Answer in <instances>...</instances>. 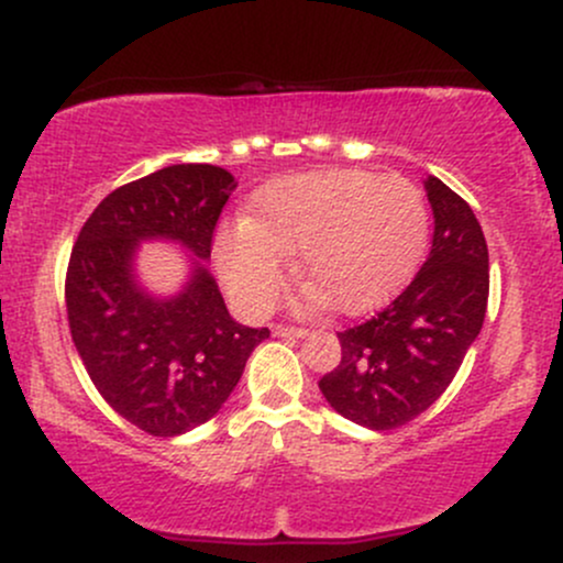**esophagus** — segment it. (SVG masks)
Here are the masks:
<instances>
[{"mask_svg":"<svg viewBox=\"0 0 563 563\" xmlns=\"http://www.w3.org/2000/svg\"><path fill=\"white\" fill-rule=\"evenodd\" d=\"M277 339H307L309 331L307 328H288V325H277L275 328Z\"/></svg>","mask_w":563,"mask_h":563,"instance_id":"obj_1","label":"esophagus"}]
</instances>
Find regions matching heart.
<instances>
[{
  "label": "heart",
  "mask_w": 563,
  "mask_h": 563,
  "mask_svg": "<svg viewBox=\"0 0 563 563\" xmlns=\"http://www.w3.org/2000/svg\"><path fill=\"white\" fill-rule=\"evenodd\" d=\"M426 241L429 206L410 179L320 169L264 187L249 219L217 230L214 260L245 314L273 309L294 251L309 277L301 301L357 314L402 288Z\"/></svg>",
  "instance_id": "heart-1"
}]
</instances>
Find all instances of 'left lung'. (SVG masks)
Returning a JSON list of instances; mask_svg holds the SVG:
<instances>
[{
  "instance_id": "left-lung-1",
  "label": "left lung",
  "mask_w": 563,
  "mask_h": 563,
  "mask_svg": "<svg viewBox=\"0 0 563 563\" xmlns=\"http://www.w3.org/2000/svg\"><path fill=\"white\" fill-rule=\"evenodd\" d=\"M423 187L434 211L429 260L384 312L339 333L341 363L320 378L328 405L373 431L399 429L442 397L487 312L482 224L442 179Z\"/></svg>"
}]
</instances>
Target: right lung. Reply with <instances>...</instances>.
I'll return each mask as SVG.
<instances>
[{
    "instance_id": "1",
    "label": "right lung",
    "mask_w": 563,
    "mask_h": 563,
    "mask_svg": "<svg viewBox=\"0 0 563 563\" xmlns=\"http://www.w3.org/2000/svg\"><path fill=\"white\" fill-rule=\"evenodd\" d=\"M235 187L222 166H166L113 190L70 251L66 307L76 352L102 399L153 437H179L214 418L251 352L269 339L267 328L230 318L206 267ZM142 240L191 251V275L177 295L156 297L139 283Z\"/></svg>"
}]
</instances>
